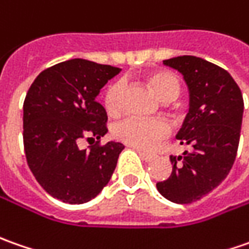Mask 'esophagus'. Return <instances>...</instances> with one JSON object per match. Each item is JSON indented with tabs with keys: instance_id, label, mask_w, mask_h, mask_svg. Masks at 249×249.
<instances>
[{
	"instance_id": "esophagus-1",
	"label": "esophagus",
	"mask_w": 249,
	"mask_h": 249,
	"mask_svg": "<svg viewBox=\"0 0 249 249\" xmlns=\"http://www.w3.org/2000/svg\"><path fill=\"white\" fill-rule=\"evenodd\" d=\"M136 151L139 153V156H141L142 160H144V161H151L153 160V154H150V153H146V151L141 150V149H136Z\"/></svg>"
}]
</instances>
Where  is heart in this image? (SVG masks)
Listing matches in <instances>:
<instances>
[{"mask_svg": "<svg viewBox=\"0 0 249 249\" xmlns=\"http://www.w3.org/2000/svg\"><path fill=\"white\" fill-rule=\"evenodd\" d=\"M147 81L151 89L161 100H174L180 93V81L175 74L171 71H156L149 75ZM124 90V82L117 80L110 84L103 95V103L108 114H116L120 111L121 95ZM171 132V128L167 121L154 118L144 120L138 117H128L120 121L114 126L113 133L118 141H123L126 144L138 147L142 150H151L160 142L164 141Z\"/></svg>", "mask_w": 249, "mask_h": 249, "instance_id": "1", "label": "heart"}]
</instances>
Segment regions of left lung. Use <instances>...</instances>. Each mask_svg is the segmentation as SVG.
<instances>
[{"mask_svg":"<svg viewBox=\"0 0 249 249\" xmlns=\"http://www.w3.org/2000/svg\"><path fill=\"white\" fill-rule=\"evenodd\" d=\"M182 73L190 92V107L176 138L192 151L171 156L172 174L157 182V190L176 204L202 198L225 180L234 164L243 123L244 100L225 69L196 56L162 60Z\"/></svg>","mask_w":249,"mask_h":249,"instance_id":"8db88e82","label":"left lung"}]
</instances>
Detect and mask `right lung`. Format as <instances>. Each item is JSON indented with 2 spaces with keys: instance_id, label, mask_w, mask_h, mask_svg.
I'll list each match as a JSON object with an SVG mask.
<instances>
[{
  "instance_id": "1",
  "label": "right lung",
  "mask_w": 249,
  "mask_h": 249,
  "mask_svg": "<svg viewBox=\"0 0 249 249\" xmlns=\"http://www.w3.org/2000/svg\"><path fill=\"white\" fill-rule=\"evenodd\" d=\"M120 70L71 59L41 71L29 88L23 103L26 160L42 189L60 201L84 204L95 198L116 169L123 143L98 141L81 150L78 142L107 132V114L96 96Z\"/></svg>"
}]
</instances>
